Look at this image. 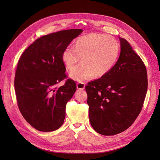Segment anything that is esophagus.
Returning <instances> with one entry per match:
<instances>
[{
    "label": "esophagus",
    "instance_id": "esophagus-1",
    "mask_svg": "<svg viewBox=\"0 0 160 160\" xmlns=\"http://www.w3.org/2000/svg\"><path fill=\"white\" fill-rule=\"evenodd\" d=\"M85 87V83L83 82H79L77 83V88L78 89H84Z\"/></svg>",
    "mask_w": 160,
    "mask_h": 160
}]
</instances>
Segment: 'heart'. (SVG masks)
Returning a JSON list of instances; mask_svg holds the SVG:
<instances>
[{
	"instance_id": "1",
	"label": "heart",
	"mask_w": 160,
	"mask_h": 160,
	"mask_svg": "<svg viewBox=\"0 0 160 160\" xmlns=\"http://www.w3.org/2000/svg\"><path fill=\"white\" fill-rule=\"evenodd\" d=\"M119 52L118 41L112 36L90 33L75 41L72 47H67L62 53V61L67 69H73L80 61L81 64L70 76L76 81L91 77H101L113 68Z\"/></svg>"
}]
</instances>
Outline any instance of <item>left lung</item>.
<instances>
[{
	"mask_svg": "<svg viewBox=\"0 0 160 160\" xmlns=\"http://www.w3.org/2000/svg\"><path fill=\"white\" fill-rule=\"evenodd\" d=\"M119 38V57L107 74L89 82V117L91 126L103 135H113L129 128L142 109L148 90L143 61L129 43Z\"/></svg>",
	"mask_w": 160,
	"mask_h": 160,
	"instance_id": "left-lung-1",
	"label": "left lung"
}]
</instances>
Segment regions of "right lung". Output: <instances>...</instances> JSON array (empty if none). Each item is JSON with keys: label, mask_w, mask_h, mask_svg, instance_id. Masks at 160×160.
Masks as SVG:
<instances>
[{"label": "right lung", "mask_w": 160, "mask_h": 160, "mask_svg": "<svg viewBox=\"0 0 160 160\" xmlns=\"http://www.w3.org/2000/svg\"><path fill=\"white\" fill-rule=\"evenodd\" d=\"M82 29H69L42 36L23 52L17 67L14 88L23 118L41 132H52L64 122L66 104L77 89L67 78L62 53Z\"/></svg>", "instance_id": "1"}]
</instances>
